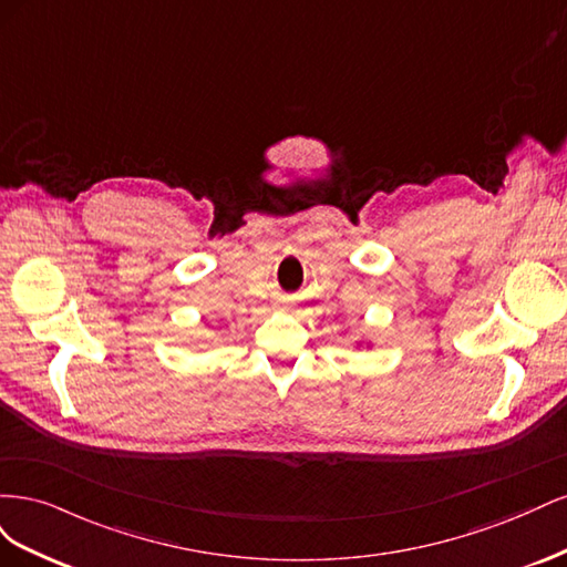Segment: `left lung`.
I'll list each match as a JSON object with an SVG mask.
<instances>
[{
	"mask_svg": "<svg viewBox=\"0 0 567 567\" xmlns=\"http://www.w3.org/2000/svg\"><path fill=\"white\" fill-rule=\"evenodd\" d=\"M364 342H367V340H359V342H357V346H364ZM367 348H371V342H367Z\"/></svg>",
	"mask_w": 567,
	"mask_h": 567,
	"instance_id": "obj_1",
	"label": "left lung"
}]
</instances>
